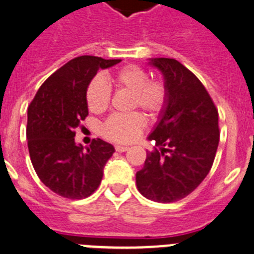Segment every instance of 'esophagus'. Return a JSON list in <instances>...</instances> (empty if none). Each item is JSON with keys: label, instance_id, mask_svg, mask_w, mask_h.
<instances>
[{"label": "esophagus", "instance_id": "34e87169", "mask_svg": "<svg viewBox=\"0 0 254 254\" xmlns=\"http://www.w3.org/2000/svg\"><path fill=\"white\" fill-rule=\"evenodd\" d=\"M115 150H116L117 152H125V151L129 150V147L127 146H116L115 147Z\"/></svg>", "mask_w": 254, "mask_h": 254}]
</instances>
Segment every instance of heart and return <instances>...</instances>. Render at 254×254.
<instances>
[{
  "mask_svg": "<svg viewBox=\"0 0 254 254\" xmlns=\"http://www.w3.org/2000/svg\"><path fill=\"white\" fill-rule=\"evenodd\" d=\"M117 89L131 91V108L139 107L152 117L161 115L168 104V87L163 80H150L143 68L137 64H127L117 69L112 76ZM87 108L101 114L111 102V87L102 76L91 78L86 87ZM146 127V119L139 112L127 115H112L102 125V134L112 142L127 143L139 137Z\"/></svg>",
  "mask_w": 254,
  "mask_h": 254,
  "instance_id": "b5f03b06",
  "label": "heart"
}]
</instances>
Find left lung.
Wrapping results in <instances>:
<instances>
[{"label":"left lung","instance_id":"1","mask_svg":"<svg viewBox=\"0 0 254 254\" xmlns=\"http://www.w3.org/2000/svg\"><path fill=\"white\" fill-rule=\"evenodd\" d=\"M163 72L168 104L148 139L155 146L137 172V189L157 203H173L192 192L208 176L219 142L218 111L201 81L170 58L150 62Z\"/></svg>","mask_w":254,"mask_h":254}]
</instances>
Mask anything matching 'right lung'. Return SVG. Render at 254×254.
I'll return each instance as SVG.
<instances>
[{
	"mask_svg": "<svg viewBox=\"0 0 254 254\" xmlns=\"http://www.w3.org/2000/svg\"><path fill=\"white\" fill-rule=\"evenodd\" d=\"M120 59L82 55L51 74L28 107L27 139L32 165L45 186L65 199H85L99 187L115 148L93 139L84 150L74 143L76 127L87 116L85 93L91 78Z\"/></svg>",
	"mask_w": 254,
	"mask_h": 254,
	"instance_id": "right-lung-1",
	"label": "right lung"
}]
</instances>
